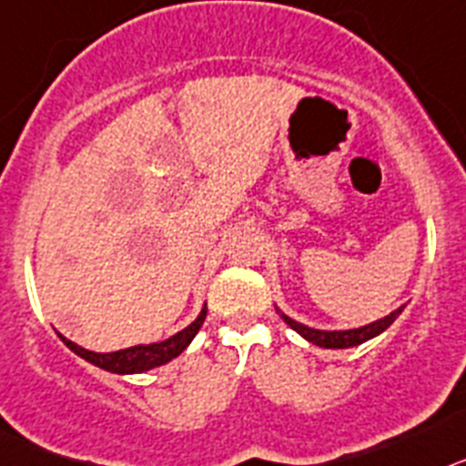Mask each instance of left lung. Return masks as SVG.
<instances>
[{
	"instance_id": "1",
	"label": "left lung",
	"mask_w": 466,
	"mask_h": 466,
	"mask_svg": "<svg viewBox=\"0 0 466 466\" xmlns=\"http://www.w3.org/2000/svg\"><path fill=\"white\" fill-rule=\"evenodd\" d=\"M401 311H403V307H399V309L391 311L390 317L378 319V321L368 323V326H361V329H351V330H317V329H309V326H302V323L293 321V319L286 317V314H281V319L289 323L295 333H300L302 338L309 339L311 345L326 347V350H347V347L361 345V342H366V339L375 338V335H380L382 330L390 329Z\"/></svg>"
}]
</instances>
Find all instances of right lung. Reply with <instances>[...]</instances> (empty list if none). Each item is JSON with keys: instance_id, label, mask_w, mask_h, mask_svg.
Listing matches in <instances>:
<instances>
[{"instance_id": "obj_1", "label": "right lung", "mask_w": 466, "mask_h": 466, "mask_svg": "<svg viewBox=\"0 0 466 466\" xmlns=\"http://www.w3.org/2000/svg\"><path fill=\"white\" fill-rule=\"evenodd\" d=\"M206 319V307L201 309V314L197 317V321L189 323L187 329L176 333L173 338L164 339V342H155V345H137V347H128V350H119V351H110V354H96V351H88L84 347L75 345L72 339L63 338L65 345L70 347L76 356H82L86 359L88 363L93 366L103 368V370H110V373H119V375H127V373H143V370H149V368H157V366H164L168 363L171 359H176L177 354H183L187 350V345L194 339V335L199 333L201 323Z\"/></svg>"}]
</instances>
